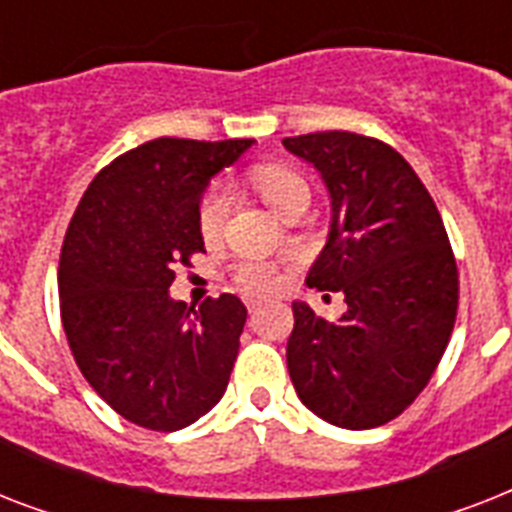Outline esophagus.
I'll return each instance as SVG.
<instances>
[{
    "label": "esophagus",
    "instance_id": "34e87169",
    "mask_svg": "<svg viewBox=\"0 0 512 512\" xmlns=\"http://www.w3.org/2000/svg\"><path fill=\"white\" fill-rule=\"evenodd\" d=\"M257 305H260V303H255V300H249V303H247V311H249V313H255V311H257Z\"/></svg>",
    "mask_w": 512,
    "mask_h": 512
}]
</instances>
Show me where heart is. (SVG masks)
<instances>
[{
	"instance_id": "1",
	"label": "heart",
	"mask_w": 512,
	"mask_h": 512,
	"mask_svg": "<svg viewBox=\"0 0 512 512\" xmlns=\"http://www.w3.org/2000/svg\"><path fill=\"white\" fill-rule=\"evenodd\" d=\"M249 183L255 185V191L271 204L279 215H292L295 209L308 207L311 201V188L305 183L300 172L281 167V164H260L249 170ZM231 212V193L223 183H215L204 193L199 204V223L201 239L207 244H215L225 231V220ZM233 284L244 292V295L263 297L271 295L273 289L279 287V271L276 265L265 263V260H241L233 271Z\"/></svg>"
}]
</instances>
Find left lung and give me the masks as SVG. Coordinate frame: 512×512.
<instances>
[{
	"label": "left lung",
	"mask_w": 512,
	"mask_h": 512,
	"mask_svg": "<svg viewBox=\"0 0 512 512\" xmlns=\"http://www.w3.org/2000/svg\"><path fill=\"white\" fill-rule=\"evenodd\" d=\"M284 148L321 172L332 199L327 247L305 281L348 303L337 321L292 303L289 377L321 420L377 428L420 396L449 345L460 300L452 244L428 188L388 143L332 130Z\"/></svg>",
	"instance_id": "left-lung-1"
}]
</instances>
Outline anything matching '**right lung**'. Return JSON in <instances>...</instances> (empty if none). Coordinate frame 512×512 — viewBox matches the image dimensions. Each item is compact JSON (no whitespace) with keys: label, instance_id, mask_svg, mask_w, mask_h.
<instances>
[{"label":"right lung","instance_id":"obj_1","mask_svg":"<svg viewBox=\"0 0 512 512\" xmlns=\"http://www.w3.org/2000/svg\"><path fill=\"white\" fill-rule=\"evenodd\" d=\"M255 140L156 138L103 167L60 249V319L84 380L124 420L172 433L223 398L247 308L236 295L193 311L170 297L204 252L201 193Z\"/></svg>","mask_w":512,"mask_h":512}]
</instances>
